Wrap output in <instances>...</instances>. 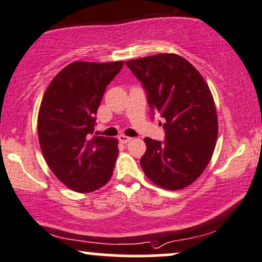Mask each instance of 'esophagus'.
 <instances>
[{
  "mask_svg": "<svg viewBox=\"0 0 262 262\" xmlns=\"http://www.w3.org/2000/svg\"><path fill=\"white\" fill-rule=\"evenodd\" d=\"M119 141H120L121 143H128V142L132 141V138L126 136V135H120V136H119Z\"/></svg>",
  "mask_w": 262,
  "mask_h": 262,
  "instance_id": "34e87169",
  "label": "esophagus"
}]
</instances>
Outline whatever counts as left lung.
Segmentation results:
<instances>
[{
  "label": "left lung",
  "mask_w": 262,
  "mask_h": 262,
  "mask_svg": "<svg viewBox=\"0 0 262 262\" xmlns=\"http://www.w3.org/2000/svg\"><path fill=\"white\" fill-rule=\"evenodd\" d=\"M126 66L146 89L150 112L165 119L164 143L144 138L142 169L160 188H186L206 169L217 140V113L208 83L179 54H154Z\"/></svg>",
  "instance_id": "8db88e82"
}]
</instances>
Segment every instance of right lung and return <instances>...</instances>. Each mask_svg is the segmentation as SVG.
I'll use <instances>...</instances> for the list:
<instances>
[{
	"label": "right lung",
	"instance_id": "1",
	"mask_svg": "<svg viewBox=\"0 0 262 262\" xmlns=\"http://www.w3.org/2000/svg\"><path fill=\"white\" fill-rule=\"evenodd\" d=\"M122 66V60L70 63L42 97L37 115L42 156L54 176L74 192H95L113 175L119 141L90 134L106 85Z\"/></svg>",
	"mask_w": 262,
	"mask_h": 262
}]
</instances>
